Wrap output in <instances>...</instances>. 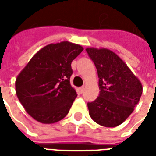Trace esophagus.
<instances>
[{"label":"esophagus","instance_id":"1","mask_svg":"<svg viewBox=\"0 0 156 156\" xmlns=\"http://www.w3.org/2000/svg\"><path fill=\"white\" fill-rule=\"evenodd\" d=\"M84 90H85V87H81L80 88V93H83Z\"/></svg>","mask_w":156,"mask_h":156}]
</instances>
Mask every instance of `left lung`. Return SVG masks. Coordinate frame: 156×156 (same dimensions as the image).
Here are the masks:
<instances>
[{
  "label": "left lung",
  "instance_id": "8db88e82",
  "mask_svg": "<svg viewBox=\"0 0 156 156\" xmlns=\"http://www.w3.org/2000/svg\"><path fill=\"white\" fill-rule=\"evenodd\" d=\"M99 78V97L88 102L89 114L107 128L120 125L133 112L142 95V84L128 66L108 48H86Z\"/></svg>",
  "mask_w": 156,
  "mask_h": 156
}]
</instances>
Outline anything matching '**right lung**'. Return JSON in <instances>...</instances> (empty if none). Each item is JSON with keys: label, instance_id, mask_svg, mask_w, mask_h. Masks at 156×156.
I'll return each instance as SVG.
<instances>
[{"label": "right lung", "instance_id": "right-lung-1", "mask_svg": "<svg viewBox=\"0 0 156 156\" xmlns=\"http://www.w3.org/2000/svg\"><path fill=\"white\" fill-rule=\"evenodd\" d=\"M83 51L79 44L63 41L37 52L16 79V93L29 115L42 123L66 117L77 97L69 83L71 62Z\"/></svg>", "mask_w": 156, "mask_h": 156}]
</instances>
